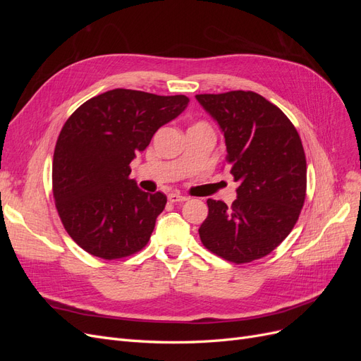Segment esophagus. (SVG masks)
<instances>
[{"label":"esophagus","instance_id":"1","mask_svg":"<svg viewBox=\"0 0 361 361\" xmlns=\"http://www.w3.org/2000/svg\"><path fill=\"white\" fill-rule=\"evenodd\" d=\"M169 200H170L171 203H178V202L188 200V197H187V195L179 194V192H171V194H169Z\"/></svg>","mask_w":361,"mask_h":361}]
</instances>
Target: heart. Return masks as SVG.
Returning <instances> with one entry per match:
<instances>
[{"mask_svg": "<svg viewBox=\"0 0 361 361\" xmlns=\"http://www.w3.org/2000/svg\"><path fill=\"white\" fill-rule=\"evenodd\" d=\"M197 125H204V123H197Z\"/></svg>", "mask_w": 361, "mask_h": 361, "instance_id": "1", "label": "heart"}]
</instances>
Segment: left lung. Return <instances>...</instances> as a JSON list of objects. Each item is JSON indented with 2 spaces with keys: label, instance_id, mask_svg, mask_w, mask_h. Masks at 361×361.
<instances>
[{
  "label": "left lung",
  "instance_id": "left-lung-1",
  "mask_svg": "<svg viewBox=\"0 0 361 361\" xmlns=\"http://www.w3.org/2000/svg\"><path fill=\"white\" fill-rule=\"evenodd\" d=\"M220 125L226 164L238 199H207L202 244L233 264L268 256L297 224L307 190V162L298 130L279 106L255 92L195 94Z\"/></svg>",
  "mask_w": 361,
  "mask_h": 361
}]
</instances>
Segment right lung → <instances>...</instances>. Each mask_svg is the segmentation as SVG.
<instances>
[{
  "label": "right lung",
  "instance_id": "obj_1",
  "mask_svg": "<svg viewBox=\"0 0 361 361\" xmlns=\"http://www.w3.org/2000/svg\"><path fill=\"white\" fill-rule=\"evenodd\" d=\"M190 99L114 89L85 101L63 125L52 159L60 220L87 253L105 260L143 250L167 203L129 179V162Z\"/></svg>",
  "mask_w": 361,
  "mask_h": 361
}]
</instances>
